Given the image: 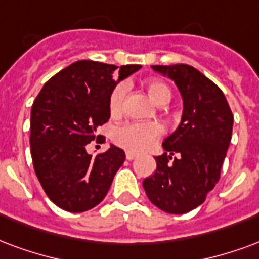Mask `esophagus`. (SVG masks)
Returning <instances> with one entry per match:
<instances>
[{
    "mask_svg": "<svg viewBox=\"0 0 259 259\" xmlns=\"http://www.w3.org/2000/svg\"><path fill=\"white\" fill-rule=\"evenodd\" d=\"M137 156H139V155L135 154V152H130V151L126 152V159H127V160H133V159H136Z\"/></svg>",
    "mask_w": 259,
    "mask_h": 259,
    "instance_id": "esophagus-1",
    "label": "esophagus"
}]
</instances>
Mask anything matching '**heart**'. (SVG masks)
Segmentation results:
<instances>
[{"mask_svg": "<svg viewBox=\"0 0 259 259\" xmlns=\"http://www.w3.org/2000/svg\"><path fill=\"white\" fill-rule=\"evenodd\" d=\"M145 88L151 99L158 105L167 104L171 99V91L167 83H164L163 81L151 79L147 82ZM124 95H126L124 83L115 86L110 96V112L112 115H119L122 112ZM162 135H163V126L158 122H127L115 127L112 140L115 144L127 151L141 152L151 148Z\"/></svg>", "mask_w": 259, "mask_h": 259, "instance_id": "obj_1", "label": "heart"}]
</instances>
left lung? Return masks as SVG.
I'll return each instance as SVG.
<instances>
[{"mask_svg": "<svg viewBox=\"0 0 259 259\" xmlns=\"http://www.w3.org/2000/svg\"><path fill=\"white\" fill-rule=\"evenodd\" d=\"M173 79L181 93L184 111L173 135L163 141L156 170L143 181L156 207L184 214L200 206L220 180L232 139L233 115L222 91L188 64L152 66Z\"/></svg>", "mask_w": 259, "mask_h": 259, "instance_id": "8db88e82", "label": "left lung"}]
</instances>
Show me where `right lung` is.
<instances>
[{"label": "right lung", "mask_w": 259, "mask_h": 259, "mask_svg": "<svg viewBox=\"0 0 259 259\" xmlns=\"http://www.w3.org/2000/svg\"><path fill=\"white\" fill-rule=\"evenodd\" d=\"M79 60L57 72L34 100L30 147L34 170L48 198L71 212L96 207L105 198L124 162L123 149L111 144L92 156L86 144L110 119V96L116 83L140 70Z\"/></svg>", "instance_id": "right-lung-1"}]
</instances>
